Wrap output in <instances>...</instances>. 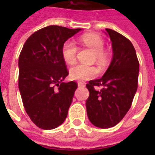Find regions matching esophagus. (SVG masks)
<instances>
[{
    "label": "esophagus",
    "instance_id": "1",
    "mask_svg": "<svg viewBox=\"0 0 155 155\" xmlns=\"http://www.w3.org/2000/svg\"><path fill=\"white\" fill-rule=\"evenodd\" d=\"M78 87H84V84L81 82L78 83Z\"/></svg>",
    "mask_w": 155,
    "mask_h": 155
}]
</instances>
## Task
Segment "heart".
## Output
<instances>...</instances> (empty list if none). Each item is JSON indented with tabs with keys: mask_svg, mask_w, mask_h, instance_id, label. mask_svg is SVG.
Here are the masks:
<instances>
[{
	"mask_svg": "<svg viewBox=\"0 0 155 155\" xmlns=\"http://www.w3.org/2000/svg\"><path fill=\"white\" fill-rule=\"evenodd\" d=\"M80 42L89 47L95 52V57L98 63H103L106 60V54L104 52V42L99 35L95 34H85L80 38ZM77 47L71 41H67L63 43L61 54L63 60L68 64H72L76 59ZM97 70L92 66L85 64H76L69 70V76L71 80L84 81L89 80L97 75Z\"/></svg>",
	"mask_w": 155,
	"mask_h": 155,
	"instance_id": "b5f03b06",
	"label": "heart"
}]
</instances>
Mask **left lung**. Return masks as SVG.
I'll return each instance as SVG.
<instances>
[{"label":"left lung","instance_id":"obj_1","mask_svg":"<svg viewBox=\"0 0 155 155\" xmlns=\"http://www.w3.org/2000/svg\"><path fill=\"white\" fill-rule=\"evenodd\" d=\"M113 48L110 65L101 79L90 80L86 87L87 117L101 129L115 126L131 107L137 89L139 63L132 42L115 30L106 29ZM95 86H102L101 91Z\"/></svg>","mask_w":155,"mask_h":155}]
</instances>
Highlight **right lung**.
Returning <instances> with one entry per match:
<instances>
[{"label": "right lung", "instance_id": "right-lung-1", "mask_svg": "<svg viewBox=\"0 0 155 155\" xmlns=\"http://www.w3.org/2000/svg\"><path fill=\"white\" fill-rule=\"evenodd\" d=\"M80 30L58 25L42 28L30 36L19 55L18 87L23 105L42 130L55 129L68 116L77 84L63 82L68 71L61 50Z\"/></svg>", "mask_w": 155, "mask_h": 155}]
</instances>
